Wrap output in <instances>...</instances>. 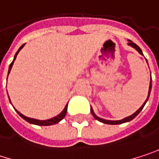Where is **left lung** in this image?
Listing matches in <instances>:
<instances>
[{"label": "left lung", "mask_w": 159, "mask_h": 159, "mask_svg": "<svg viewBox=\"0 0 159 159\" xmlns=\"http://www.w3.org/2000/svg\"><path fill=\"white\" fill-rule=\"evenodd\" d=\"M129 41V43H128V45L129 46H131V47H133L134 48H135L141 55H143V51H142V49L139 48L135 43H134L132 40H128ZM151 88H152V79H150V84H149V90H148V96H147V98L145 99V101L143 102V104L141 106V108H139L137 111H135L134 114H132V115H130V116H128V117H126V118H124V119H122V120H105V119H102V118H99V117H98L96 114H95V112L93 111V109H92V107H91V113H92V115L94 116V118L96 119V120H99L100 122H103V123H106V124H112V125H116V124H121V123H124V122H128V121H130V120H134L139 113H140V111L143 110V108L144 107V105H145V103L147 102V100H148V98H149V96H150V92H151Z\"/></svg>", "instance_id": "left-lung-1"}]
</instances>
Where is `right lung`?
<instances>
[{
  "label": "right lung",
  "instance_id": "right-lung-1",
  "mask_svg": "<svg viewBox=\"0 0 159 159\" xmlns=\"http://www.w3.org/2000/svg\"><path fill=\"white\" fill-rule=\"evenodd\" d=\"M25 44H23L20 48H18V50L16 51V55H15V57H14V60H13V61L11 62V64L9 65V70H8V75H9V74H10V72H11V69H12V67H13V64H14V62H15V61H16V56H17V54L19 53V51L22 49V48H24V46H25ZM7 78H8V76H7ZM9 100H10V98H9ZM10 102H11V100H10ZM12 104V103H11ZM67 107H68V103L66 104V106L64 107V109H63V111H61L59 115H57V116H55V117H53V118H51V119H48V120H37V119H32V118H29V117H26V116H25V115H23L22 113H20L19 111L16 110V111L25 120H26L27 122H29V123H31V124H35V125H40V126H48V125H53V124H56V123H58V122H60L64 117H65V115H66V113H67Z\"/></svg>",
  "mask_w": 159,
  "mask_h": 159
}]
</instances>
